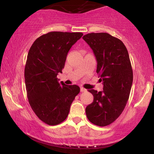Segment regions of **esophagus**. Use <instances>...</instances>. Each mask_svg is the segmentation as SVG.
Listing matches in <instances>:
<instances>
[{
  "instance_id": "esophagus-1",
  "label": "esophagus",
  "mask_w": 154,
  "mask_h": 154,
  "mask_svg": "<svg viewBox=\"0 0 154 154\" xmlns=\"http://www.w3.org/2000/svg\"><path fill=\"white\" fill-rule=\"evenodd\" d=\"M86 91H87V90L85 89V88H81V92H86Z\"/></svg>"
}]
</instances>
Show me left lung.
Masks as SVG:
<instances>
[{"mask_svg":"<svg viewBox=\"0 0 154 154\" xmlns=\"http://www.w3.org/2000/svg\"><path fill=\"white\" fill-rule=\"evenodd\" d=\"M83 38L93 50L104 85L102 91H88L94 100L86 107V116L92 123L104 127L114 122L127 104L133 80L131 62L123 42L109 33H90Z\"/></svg>","mask_w":154,"mask_h":154,"instance_id":"8db88e82","label":"left lung"}]
</instances>
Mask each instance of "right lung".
Wrapping results in <instances>:
<instances>
[{
	"label": "right lung",
	"mask_w": 154,
	"mask_h": 154,
	"mask_svg": "<svg viewBox=\"0 0 154 154\" xmlns=\"http://www.w3.org/2000/svg\"><path fill=\"white\" fill-rule=\"evenodd\" d=\"M83 35L52 31L38 38L29 49L24 69L27 97L35 115L48 125H58L66 119L80 92L76 85H60L57 76L62 73L69 50Z\"/></svg>",
	"instance_id": "right-lung-1"
}]
</instances>
